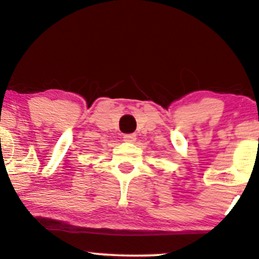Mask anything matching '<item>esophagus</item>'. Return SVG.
Wrapping results in <instances>:
<instances>
[{
	"label": "esophagus",
	"mask_w": 259,
	"mask_h": 259,
	"mask_svg": "<svg viewBox=\"0 0 259 259\" xmlns=\"http://www.w3.org/2000/svg\"><path fill=\"white\" fill-rule=\"evenodd\" d=\"M123 139L126 142H134L136 140V135L135 134H126V135L123 136Z\"/></svg>",
	"instance_id": "obj_1"
}]
</instances>
